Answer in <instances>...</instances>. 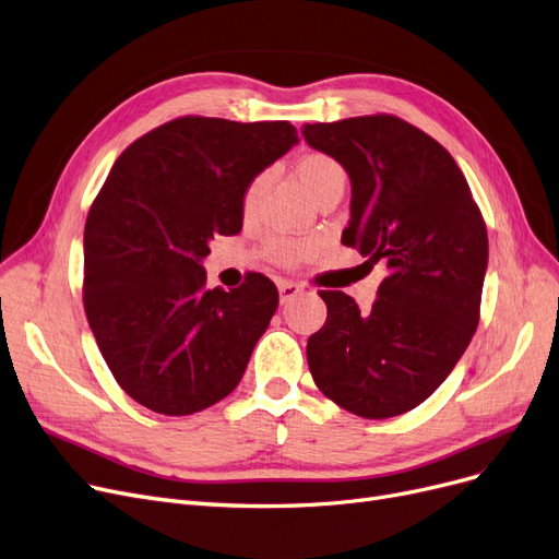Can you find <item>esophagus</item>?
Instances as JSON below:
<instances>
[{
    "mask_svg": "<svg viewBox=\"0 0 559 559\" xmlns=\"http://www.w3.org/2000/svg\"><path fill=\"white\" fill-rule=\"evenodd\" d=\"M301 293H304V285H299V283H293V281H281L278 283L281 304H289L295 297H299Z\"/></svg>",
    "mask_w": 559,
    "mask_h": 559,
    "instance_id": "34e87169",
    "label": "esophagus"
}]
</instances>
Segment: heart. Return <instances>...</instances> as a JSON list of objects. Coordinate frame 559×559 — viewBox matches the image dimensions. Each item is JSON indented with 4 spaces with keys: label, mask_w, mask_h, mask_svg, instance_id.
I'll list each match as a JSON object with an SVG mask.
<instances>
[{
    "label": "heart",
    "mask_w": 559,
    "mask_h": 559,
    "mask_svg": "<svg viewBox=\"0 0 559 559\" xmlns=\"http://www.w3.org/2000/svg\"><path fill=\"white\" fill-rule=\"evenodd\" d=\"M297 178L301 182V187L314 197L324 185L345 178L343 166H340L333 157L322 155V153H310L304 155L297 162ZM266 187H270V174H258L245 189V197H241V210H245L247 216L255 214L262 197L266 193ZM266 253H270L274 260L278 262H297L304 255H308L310 251V241L306 239H283V237H274L266 241Z\"/></svg>",
    "instance_id": "obj_1"
}]
</instances>
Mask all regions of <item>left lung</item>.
Here are the masks:
<instances>
[{
    "instance_id": "obj_1",
    "label": "left lung",
    "mask_w": 559,
    "mask_h": 559,
    "mask_svg": "<svg viewBox=\"0 0 559 559\" xmlns=\"http://www.w3.org/2000/svg\"><path fill=\"white\" fill-rule=\"evenodd\" d=\"M301 134L349 176L343 245L388 266L370 310L320 293L326 324L308 337L310 374L349 414H406L448 379L477 329L487 226L452 155L402 118L306 123Z\"/></svg>"
}]
</instances>
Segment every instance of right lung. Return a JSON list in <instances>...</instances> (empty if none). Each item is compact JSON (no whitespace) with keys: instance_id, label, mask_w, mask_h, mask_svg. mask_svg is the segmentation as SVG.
<instances>
[{"instance_id":"1","label":"right lung","mask_w":559,"mask_h":559,"mask_svg":"<svg viewBox=\"0 0 559 559\" xmlns=\"http://www.w3.org/2000/svg\"><path fill=\"white\" fill-rule=\"evenodd\" d=\"M299 143L295 126L185 116L120 155L84 226V308L123 391L164 416L230 395L278 306L251 274L205 287L214 235L241 230V197Z\"/></svg>"}]
</instances>
